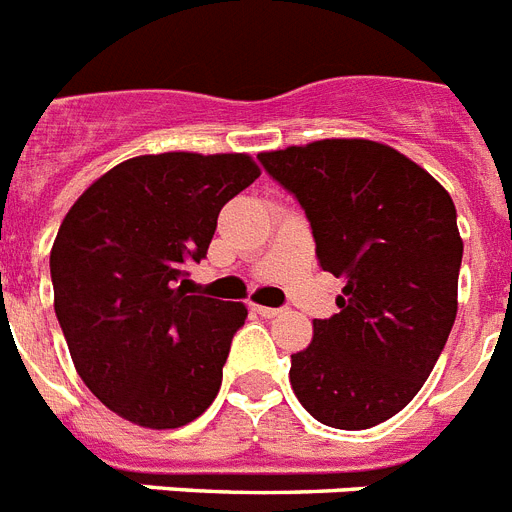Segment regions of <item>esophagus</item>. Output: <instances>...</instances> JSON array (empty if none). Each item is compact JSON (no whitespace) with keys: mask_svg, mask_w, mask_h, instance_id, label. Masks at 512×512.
Instances as JSON below:
<instances>
[{"mask_svg":"<svg viewBox=\"0 0 512 512\" xmlns=\"http://www.w3.org/2000/svg\"><path fill=\"white\" fill-rule=\"evenodd\" d=\"M255 313L263 315V318H276V315L284 313V307H263V305H255Z\"/></svg>","mask_w":512,"mask_h":512,"instance_id":"34e87169","label":"esophagus"}]
</instances>
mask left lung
<instances>
[{
	"mask_svg": "<svg viewBox=\"0 0 512 512\" xmlns=\"http://www.w3.org/2000/svg\"><path fill=\"white\" fill-rule=\"evenodd\" d=\"M294 194L323 270L342 278L339 313L292 355V389L331 429L384 423L434 371L458 315L463 242L452 197L397 149L323 139L257 155Z\"/></svg>",
	"mask_w": 512,
	"mask_h": 512,
	"instance_id": "1",
	"label": "left lung"
}]
</instances>
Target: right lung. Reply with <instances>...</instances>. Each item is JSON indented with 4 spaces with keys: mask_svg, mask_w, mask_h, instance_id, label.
<instances>
[{
    "mask_svg": "<svg viewBox=\"0 0 512 512\" xmlns=\"http://www.w3.org/2000/svg\"><path fill=\"white\" fill-rule=\"evenodd\" d=\"M257 176L247 155L134 157L62 220L54 313L83 384L120 418L178 429L213 405L247 307L186 294V265L207 255L223 205Z\"/></svg>",
    "mask_w": 512,
    "mask_h": 512,
    "instance_id": "right-lung-1",
    "label": "right lung"
}]
</instances>
